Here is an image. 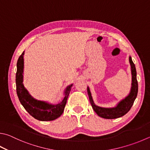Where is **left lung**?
Masks as SVG:
<instances>
[{
  "label": "left lung",
  "instance_id": "1",
  "mask_svg": "<svg viewBox=\"0 0 150 150\" xmlns=\"http://www.w3.org/2000/svg\"><path fill=\"white\" fill-rule=\"evenodd\" d=\"M129 62L131 66L132 72V86L130 92L129 96L119 102L115 108H104L96 105L93 102L91 96V91L88 87H87V92L90 99L92 107L94 111L98 116L105 119H116L121 117L129 112L130 108L134 103L136 98L138 94V81L137 79V71H136L135 65L133 63L131 57H129Z\"/></svg>",
  "mask_w": 150,
  "mask_h": 150
}]
</instances>
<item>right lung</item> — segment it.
Instances as JSON below:
<instances>
[{
  "label": "right lung",
  "instance_id": "right-lung-1",
  "mask_svg": "<svg viewBox=\"0 0 150 150\" xmlns=\"http://www.w3.org/2000/svg\"><path fill=\"white\" fill-rule=\"evenodd\" d=\"M24 52L19 57L17 62V72L16 75V92L21 105L25 110L37 120L42 121H53L64 112L67 100L73 84L68 86L65 91V97L62 101L56 105L34 99L29 94L23 84Z\"/></svg>",
  "mask_w": 150,
  "mask_h": 150
}]
</instances>
